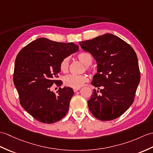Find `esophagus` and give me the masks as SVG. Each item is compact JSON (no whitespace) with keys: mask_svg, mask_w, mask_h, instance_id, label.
Segmentation results:
<instances>
[{"mask_svg":"<svg viewBox=\"0 0 153 153\" xmlns=\"http://www.w3.org/2000/svg\"><path fill=\"white\" fill-rule=\"evenodd\" d=\"M80 88H81L80 87H79V88H74V92H77V91H79Z\"/></svg>","mask_w":153,"mask_h":153,"instance_id":"34e87169","label":"esophagus"}]
</instances>
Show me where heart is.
Instances as JSON below:
<instances>
[{
	"label": "heart",
	"instance_id": "obj_1",
	"mask_svg": "<svg viewBox=\"0 0 153 153\" xmlns=\"http://www.w3.org/2000/svg\"><path fill=\"white\" fill-rule=\"evenodd\" d=\"M77 59L85 66H89L92 63V57L89 53L81 52L77 55ZM69 68V58H64L60 63V69L62 72H68ZM88 81V77L85 75H68L64 77V83L66 86L72 88H79Z\"/></svg>",
	"mask_w": 153,
	"mask_h": 153
}]
</instances>
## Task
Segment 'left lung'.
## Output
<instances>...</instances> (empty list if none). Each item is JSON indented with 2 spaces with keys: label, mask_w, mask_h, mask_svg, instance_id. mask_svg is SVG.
Here are the masks:
<instances>
[{
  "label": "left lung",
  "mask_w": 153,
  "mask_h": 153,
  "mask_svg": "<svg viewBox=\"0 0 153 153\" xmlns=\"http://www.w3.org/2000/svg\"><path fill=\"white\" fill-rule=\"evenodd\" d=\"M79 44L97 63L91 84L99 91L94 89L87 102L89 111L103 121L118 118L132 104L140 81L136 52L126 42L109 33Z\"/></svg>",
  "instance_id": "1"
}]
</instances>
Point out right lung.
<instances>
[{
	"mask_svg": "<svg viewBox=\"0 0 153 153\" xmlns=\"http://www.w3.org/2000/svg\"><path fill=\"white\" fill-rule=\"evenodd\" d=\"M79 50L72 42L62 43L45 38H38L17 54L14 66L13 83L20 104L35 119L43 123L59 121L68 111L74 92L72 88H59L57 94L51 91L58 80L60 63L65 57Z\"/></svg>",
	"mask_w": 153,
	"mask_h": 153,
	"instance_id": "right-lung-1",
	"label": "right lung"
}]
</instances>
